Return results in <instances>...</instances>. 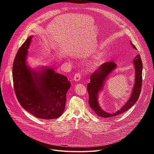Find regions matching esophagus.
Returning <instances> with one entry per match:
<instances>
[{
  "mask_svg": "<svg viewBox=\"0 0 154 154\" xmlns=\"http://www.w3.org/2000/svg\"><path fill=\"white\" fill-rule=\"evenodd\" d=\"M81 79V75L79 74V73H77L74 75V80L75 81V82H78Z\"/></svg>",
  "mask_w": 154,
  "mask_h": 154,
  "instance_id": "obj_1",
  "label": "esophagus"
}]
</instances>
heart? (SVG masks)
Instances as JSON below:
<instances>
[{
    "label": "heart",
    "instance_id": "b5f03b06",
    "mask_svg": "<svg viewBox=\"0 0 154 154\" xmlns=\"http://www.w3.org/2000/svg\"><path fill=\"white\" fill-rule=\"evenodd\" d=\"M105 61V55L103 54H99L95 55L91 61L88 64V69L89 70H94L101 66Z\"/></svg>",
    "mask_w": 154,
    "mask_h": 154
}]
</instances>
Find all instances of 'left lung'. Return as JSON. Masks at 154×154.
<instances>
[{
    "label": "left lung",
    "mask_w": 154,
    "mask_h": 154,
    "mask_svg": "<svg viewBox=\"0 0 154 154\" xmlns=\"http://www.w3.org/2000/svg\"><path fill=\"white\" fill-rule=\"evenodd\" d=\"M130 45L134 49H137L130 41ZM133 64L135 67V83L132 91L128 100L115 113H108L105 112L99 103V94L103 90L106 79L109 74L115 70L117 64L115 62H108L102 64L91 76L90 82L87 85V90L89 94V104L93 110L97 115L102 118H110L123 113L128 110L138 100L142 86V70L143 63L140 55L138 54L133 60Z\"/></svg>",
    "instance_id": "8db88e82"
}]
</instances>
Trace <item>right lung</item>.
Segmentation results:
<instances>
[{
  "label": "right lung",
  "mask_w": 154,
  "mask_h": 154,
  "mask_svg": "<svg viewBox=\"0 0 154 154\" xmlns=\"http://www.w3.org/2000/svg\"><path fill=\"white\" fill-rule=\"evenodd\" d=\"M33 36L18 50L13 65V80L17 100L26 111L45 119H56L63 113L66 93L71 87L68 78L53 68L32 69L27 63Z\"/></svg>",
  "instance_id": "1"
}]
</instances>
